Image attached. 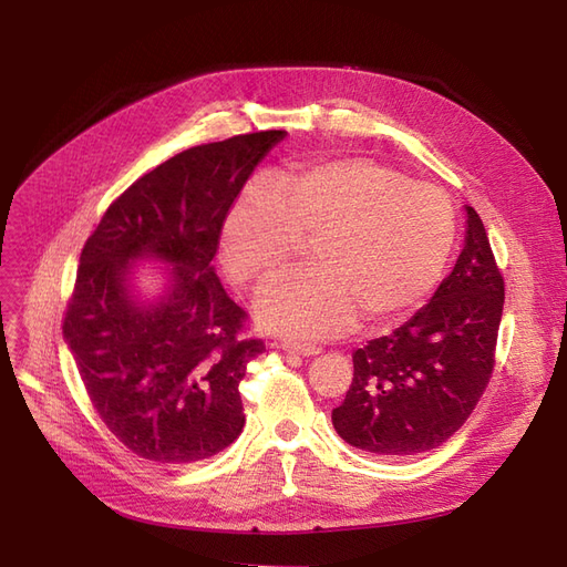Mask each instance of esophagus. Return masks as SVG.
Returning a JSON list of instances; mask_svg holds the SVG:
<instances>
[{"label": "esophagus", "mask_w": 567, "mask_h": 567, "mask_svg": "<svg viewBox=\"0 0 567 567\" xmlns=\"http://www.w3.org/2000/svg\"><path fill=\"white\" fill-rule=\"evenodd\" d=\"M284 352L300 354V357H317L321 350L317 346H305V342H284Z\"/></svg>", "instance_id": "1"}]
</instances>
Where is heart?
<instances>
[{"label":"heart","instance_id":"b5f03b06","mask_svg":"<svg viewBox=\"0 0 567 567\" xmlns=\"http://www.w3.org/2000/svg\"><path fill=\"white\" fill-rule=\"evenodd\" d=\"M310 244V274L267 284L255 298L262 329L331 338L362 319L400 323L427 298L454 246L447 194L369 158H336L252 182L219 234L221 262L241 286L284 271Z\"/></svg>","mask_w":567,"mask_h":567}]
</instances>
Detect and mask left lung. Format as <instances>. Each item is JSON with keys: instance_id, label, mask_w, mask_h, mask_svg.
<instances>
[{"instance_id": "obj_1", "label": "left lung", "mask_w": 567, "mask_h": 567, "mask_svg": "<svg viewBox=\"0 0 567 567\" xmlns=\"http://www.w3.org/2000/svg\"><path fill=\"white\" fill-rule=\"evenodd\" d=\"M502 312V271L483 219L466 205V241L431 302L352 354V385L331 414L336 433L375 456L440 447L489 383Z\"/></svg>"}]
</instances>
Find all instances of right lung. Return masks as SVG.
Returning a JSON list of instances; mask_svg holds the SVG:
<instances>
[{
    "mask_svg": "<svg viewBox=\"0 0 567 567\" xmlns=\"http://www.w3.org/2000/svg\"><path fill=\"white\" fill-rule=\"evenodd\" d=\"M284 130L186 148L111 203L80 255L63 338L109 431L153 463H194L241 435L238 383L265 350L213 257L221 221ZM136 261H161L144 297Z\"/></svg>",
    "mask_w": 567,
    "mask_h": 567,
    "instance_id": "add662e5",
    "label": "right lung"
}]
</instances>
